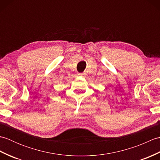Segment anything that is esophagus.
I'll use <instances>...</instances> for the list:
<instances>
[{"mask_svg": "<svg viewBox=\"0 0 160 160\" xmlns=\"http://www.w3.org/2000/svg\"><path fill=\"white\" fill-rule=\"evenodd\" d=\"M78 75H79L80 76H82V77H84V76H86V73H79V74H78Z\"/></svg>", "mask_w": 160, "mask_h": 160, "instance_id": "esophagus-1", "label": "esophagus"}]
</instances>
